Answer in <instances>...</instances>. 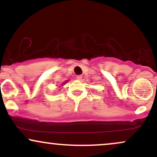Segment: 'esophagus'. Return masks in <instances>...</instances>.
Returning <instances> with one entry per match:
<instances>
[{
    "instance_id": "1",
    "label": "esophagus",
    "mask_w": 157,
    "mask_h": 157,
    "mask_svg": "<svg viewBox=\"0 0 157 157\" xmlns=\"http://www.w3.org/2000/svg\"><path fill=\"white\" fill-rule=\"evenodd\" d=\"M82 75H77V76L76 77V78H77V80H80L81 79H82Z\"/></svg>"
}]
</instances>
